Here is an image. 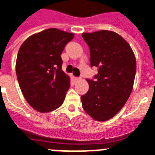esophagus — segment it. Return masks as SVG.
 Returning <instances> with one entry per match:
<instances>
[{"label":"esophagus","instance_id":"1","mask_svg":"<svg viewBox=\"0 0 155 155\" xmlns=\"http://www.w3.org/2000/svg\"><path fill=\"white\" fill-rule=\"evenodd\" d=\"M81 78H75V81H77V82H78V81H80V80H81Z\"/></svg>","mask_w":155,"mask_h":155}]
</instances>
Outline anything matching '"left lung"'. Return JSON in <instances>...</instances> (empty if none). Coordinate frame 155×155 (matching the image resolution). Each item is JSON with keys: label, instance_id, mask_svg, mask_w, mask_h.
<instances>
[{"label": "left lung", "instance_id": "obj_1", "mask_svg": "<svg viewBox=\"0 0 155 155\" xmlns=\"http://www.w3.org/2000/svg\"><path fill=\"white\" fill-rule=\"evenodd\" d=\"M89 49L91 66L98 67L95 80L87 79L89 90L82 95V108L96 121L112 118L131 95L137 70L131 46L120 35L101 30L82 33Z\"/></svg>", "mask_w": 155, "mask_h": 155}]
</instances>
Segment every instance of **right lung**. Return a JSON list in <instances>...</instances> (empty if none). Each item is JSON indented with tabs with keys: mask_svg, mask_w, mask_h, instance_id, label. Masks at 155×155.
I'll use <instances>...</instances> for the list:
<instances>
[{
	"mask_svg": "<svg viewBox=\"0 0 155 155\" xmlns=\"http://www.w3.org/2000/svg\"><path fill=\"white\" fill-rule=\"evenodd\" d=\"M73 33L49 28L30 36L18 50L16 75L24 98L41 113L61 106L70 87L69 77L62 70L61 54Z\"/></svg>",
	"mask_w": 155,
	"mask_h": 155,
	"instance_id": "1",
	"label": "right lung"
}]
</instances>
